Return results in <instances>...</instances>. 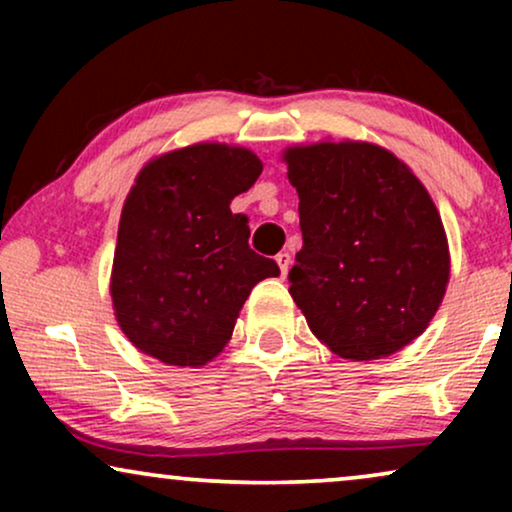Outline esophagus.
<instances>
[{
    "label": "esophagus",
    "mask_w": 512,
    "mask_h": 512,
    "mask_svg": "<svg viewBox=\"0 0 512 512\" xmlns=\"http://www.w3.org/2000/svg\"><path fill=\"white\" fill-rule=\"evenodd\" d=\"M275 261L279 265V270H282V277H286V272H289V268H291V254H289V251H279V254L275 256Z\"/></svg>",
    "instance_id": "esophagus-1"
}]
</instances>
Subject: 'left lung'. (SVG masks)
<instances>
[{
	"mask_svg": "<svg viewBox=\"0 0 512 512\" xmlns=\"http://www.w3.org/2000/svg\"><path fill=\"white\" fill-rule=\"evenodd\" d=\"M303 249L289 293L342 359H382L424 333L443 303L450 251L431 195L394 153L321 142L284 153Z\"/></svg>",
	"mask_w": 512,
	"mask_h": 512,
	"instance_id": "obj_1",
	"label": "left lung"
}]
</instances>
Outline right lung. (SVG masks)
Masks as SVG:
<instances>
[{
	"mask_svg": "<svg viewBox=\"0 0 512 512\" xmlns=\"http://www.w3.org/2000/svg\"><path fill=\"white\" fill-rule=\"evenodd\" d=\"M261 172L240 146L193 144L137 174L118 226L111 298L139 352L167 366H205L228 345L251 289L279 275L249 247L247 216L230 212Z\"/></svg>",
	"mask_w": 512,
	"mask_h": 512,
	"instance_id": "right-lung-1",
	"label": "right lung"
}]
</instances>
